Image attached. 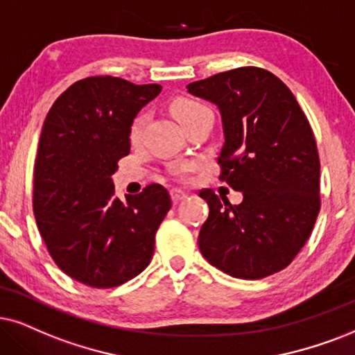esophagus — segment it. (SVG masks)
<instances>
[{
    "mask_svg": "<svg viewBox=\"0 0 355 355\" xmlns=\"http://www.w3.org/2000/svg\"><path fill=\"white\" fill-rule=\"evenodd\" d=\"M170 196H172V201L173 203H180L188 196L187 191H182V190H177V188H173V190H170Z\"/></svg>",
    "mask_w": 355,
    "mask_h": 355,
    "instance_id": "34e87169",
    "label": "esophagus"
}]
</instances>
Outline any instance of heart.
I'll return each instance as SVG.
<instances>
[{"mask_svg": "<svg viewBox=\"0 0 355 355\" xmlns=\"http://www.w3.org/2000/svg\"><path fill=\"white\" fill-rule=\"evenodd\" d=\"M205 110H208V107L201 105L200 101L190 100V98H178V100H175L172 103V111L175 118L178 119V123L182 125H185L193 116H196ZM144 124H146V114H139L137 118L132 121L131 129H129V137H131L132 142L139 141V137H141L142 134V129H144Z\"/></svg>", "mask_w": 355, "mask_h": 355, "instance_id": "obj_1", "label": "heart"}]
</instances>
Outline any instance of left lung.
<instances>
[{"mask_svg":"<svg viewBox=\"0 0 355 355\" xmlns=\"http://www.w3.org/2000/svg\"><path fill=\"white\" fill-rule=\"evenodd\" d=\"M188 93L219 110L223 180L239 205L211 190L198 245L213 267L259 280L290 266L320 213V157L306 116L288 87L257 67L193 82Z\"/></svg>","mask_w":355,"mask_h":355,"instance_id":"obj_1","label":"left lung"}]
</instances>
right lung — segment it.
I'll return each instance as SVG.
<instances>
[{
  "label": "right lung",
  "instance_id": "right-lung-1",
  "mask_svg": "<svg viewBox=\"0 0 355 355\" xmlns=\"http://www.w3.org/2000/svg\"><path fill=\"white\" fill-rule=\"evenodd\" d=\"M162 92L116 77H89L49 111L34 165V214L62 272L95 288L125 284L149 266L172 201L160 185L114 195L111 175L131 149L139 111Z\"/></svg>",
  "mask_w": 355,
  "mask_h": 355
}]
</instances>
